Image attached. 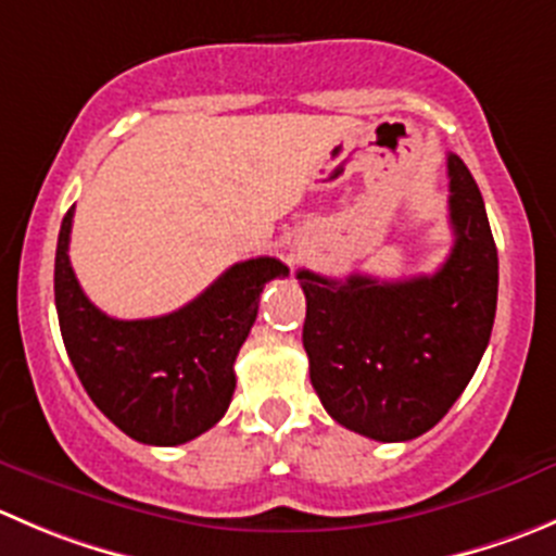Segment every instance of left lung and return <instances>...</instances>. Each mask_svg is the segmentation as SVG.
I'll list each match as a JSON object with an SVG mask.
<instances>
[{
	"label": "left lung",
	"instance_id": "obj_1",
	"mask_svg": "<svg viewBox=\"0 0 556 556\" xmlns=\"http://www.w3.org/2000/svg\"><path fill=\"white\" fill-rule=\"evenodd\" d=\"M454 250L424 277L382 282L299 271L304 350L323 407L344 429L404 443L429 432L462 396L492 337L497 247L481 190L448 154Z\"/></svg>",
	"mask_w": 556,
	"mask_h": 556
}]
</instances>
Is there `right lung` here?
Masks as SVG:
<instances>
[{
  "mask_svg": "<svg viewBox=\"0 0 556 556\" xmlns=\"http://www.w3.org/2000/svg\"><path fill=\"white\" fill-rule=\"evenodd\" d=\"M73 208L59 230L53 295L75 375L102 415L138 443H190L228 409L236 355L255 323L257 301L266 282L288 277V266L252 257L170 315L116 320L86 299L70 266Z\"/></svg>",
  "mask_w": 556,
  "mask_h": 556,
  "instance_id": "obj_1",
  "label": "right lung"
}]
</instances>
